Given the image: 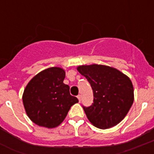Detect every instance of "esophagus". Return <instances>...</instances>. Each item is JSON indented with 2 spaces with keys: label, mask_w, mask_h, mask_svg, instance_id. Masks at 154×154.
Segmentation results:
<instances>
[{
  "label": "esophagus",
  "mask_w": 154,
  "mask_h": 154,
  "mask_svg": "<svg viewBox=\"0 0 154 154\" xmlns=\"http://www.w3.org/2000/svg\"><path fill=\"white\" fill-rule=\"evenodd\" d=\"M77 99H78V101H79V102H81V100H82V99H81V95H78V96H77Z\"/></svg>",
  "instance_id": "1"
}]
</instances>
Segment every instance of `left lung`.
<instances>
[{"label":"left lung","mask_w":154,"mask_h":154,"mask_svg":"<svg viewBox=\"0 0 154 154\" xmlns=\"http://www.w3.org/2000/svg\"><path fill=\"white\" fill-rule=\"evenodd\" d=\"M78 72L89 82L94 103L83 106L88 119L99 129H109L124 118L134 103V87L124 73L101 65H82Z\"/></svg>","instance_id":"1"}]
</instances>
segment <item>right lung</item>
<instances>
[{"label":"right lung","mask_w":154,"mask_h":154,"mask_svg":"<svg viewBox=\"0 0 154 154\" xmlns=\"http://www.w3.org/2000/svg\"><path fill=\"white\" fill-rule=\"evenodd\" d=\"M65 70L52 67L32 78L23 94V104L28 117L35 124L46 128L58 126L70 107L78 102L71 96L69 86L63 83Z\"/></svg>","instance_id":"right-lung-1"}]
</instances>
